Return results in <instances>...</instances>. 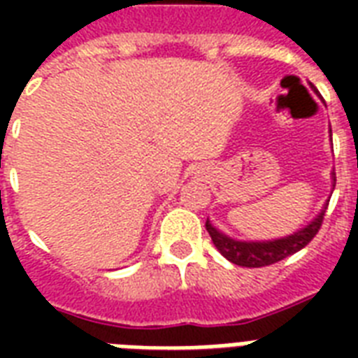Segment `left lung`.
Segmentation results:
<instances>
[{
	"mask_svg": "<svg viewBox=\"0 0 358 358\" xmlns=\"http://www.w3.org/2000/svg\"><path fill=\"white\" fill-rule=\"evenodd\" d=\"M325 212L327 208H323V212L317 215L314 221H312L308 227H305L299 232L288 236V238L275 239V241H267V243H255V241H236V239H230L227 236H223L221 232L213 229L210 221H206V230L210 238H212L213 245L217 247V250L221 255L230 260L236 266L241 267H264L271 266V264H277V262L288 258V256L295 255L297 250H301L303 247L310 243L314 236L320 232L323 224V217H325Z\"/></svg>",
	"mask_w": 358,
	"mask_h": 358,
	"instance_id": "left-lung-1",
	"label": "left lung"
}]
</instances>
